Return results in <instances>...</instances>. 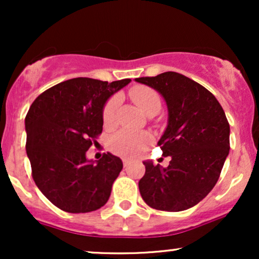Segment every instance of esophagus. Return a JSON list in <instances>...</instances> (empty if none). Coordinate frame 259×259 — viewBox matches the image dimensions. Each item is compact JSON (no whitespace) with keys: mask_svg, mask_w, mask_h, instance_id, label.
I'll return each mask as SVG.
<instances>
[{"mask_svg":"<svg viewBox=\"0 0 259 259\" xmlns=\"http://www.w3.org/2000/svg\"><path fill=\"white\" fill-rule=\"evenodd\" d=\"M130 163H132V160H130L129 158H123V164H124V167H127V165H129Z\"/></svg>","mask_w":259,"mask_h":259,"instance_id":"1","label":"esophagus"}]
</instances>
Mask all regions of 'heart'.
<instances>
[{
    "label": "heart",
    "instance_id": "obj_1",
    "mask_svg": "<svg viewBox=\"0 0 259 259\" xmlns=\"http://www.w3.org/2000/svg\"><path fill=\"white\" fill-rule=\"evenodd\" d=\"M130 97L134 102L140 107L142 112L148 113L159 111L160 99L156 91L146 86H135L130 90ZM119 105V97L113 96L106 102L102 111V120L105 126H112L114 123V115ZM152 138L148 133L145 132H130L121 130L112 136L109 141V147L112 152L123 157H138L144 152V150Z\"/></svg>",
    "mask_w": 259,
    "mask_h": 259
}]
</instances>
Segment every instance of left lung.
I'll return each mask as SVG.
<instances>
[{
    "label": "left lung",
    "mask_w": 259,
    "mask_h": 259,
    "mask_svg": "<svg viewBox=\"0 0 259 259\" xmlns=\"http://www.w3.org/2000/svg\"><path fill=\"white\" fill-rule=\"evenodd\" d=\"M135 81L154 89L167 103L168 124L158 146L171 157L167 168L145 160L140 194L154 209H189L212 191L229 154L225 113L213 94L183 74L165 72Z\"/></svg>",
    "instance_id": "obj_1"
}]
</instances>
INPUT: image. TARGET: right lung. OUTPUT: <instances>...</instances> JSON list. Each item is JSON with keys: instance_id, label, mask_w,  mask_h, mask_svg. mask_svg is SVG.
I'll return each mask as SVG.
<instances>
[{"instance_id": "right-lung-1", "label": "right lung", "mask_w": 259, "mask_h": 259, "mask_svg": "<svg viewBox=\"0 0 259 259\" xmlns=\"http://www.w3.org/2000/svg\"><path fill=\"white\" fill-rule=\"evenodd\" d=\"M130 81L69 79L42 92L29 108L26 154L32 179L62 210L88 213L108 201L123 162L109 152L89 160L86 151L102 133L106 102Z\"/></svg>"}]
</instances>
